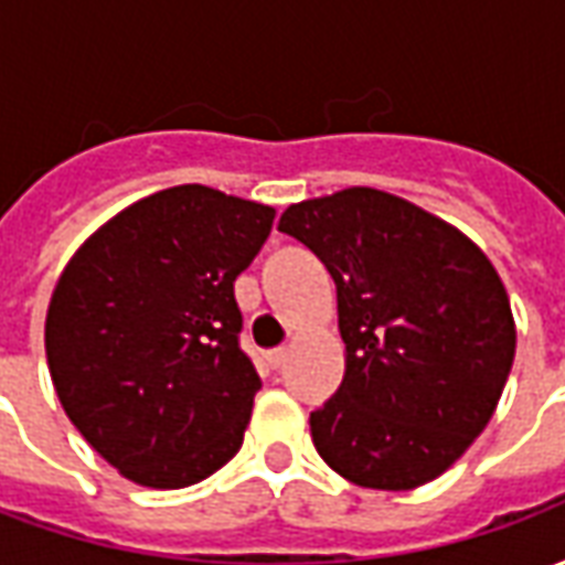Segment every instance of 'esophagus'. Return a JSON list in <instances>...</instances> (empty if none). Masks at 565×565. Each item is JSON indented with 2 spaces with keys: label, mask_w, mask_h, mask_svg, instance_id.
Returning a JSON list of instances; mask_svg holds the SVG:
<instances>
[{
  "label": "esophagus",
  "mask_w": 565,
  "mask_h": 565,
  "mask_svg": "<svg viewBox=\"0 0 565 565\" xmlns=\"http://www.w3.org/2000/svg\"><path fill=\"white\" fill-rule=\"evenodd\" d=\"M287 360V348H271V351H263V363L269 369H278Z\"/></svg>",
  "instance_id": "34e87169"
}]
</instances>
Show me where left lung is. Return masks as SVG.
<instances>
[{
	"label": "left lung",
	"instance_id": "left-lung-1",
	"mask_svg": "<svg viewBox=\"0 0 565 565\" xmlns=\"http://www.w3.org/2000/svg\"><path fill=\"white\" fill-rule=\"evenodd\" d=\"M335 281L344 379L311 438L323 462L372 490H412L462 457L497 412L514 320L497 269L450 223L372 186L281 214Z\"/></svg>",
	"mask_w": 565,
	"mask_h": 565
}]
</instances>
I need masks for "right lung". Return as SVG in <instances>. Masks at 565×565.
Returning <instances> with one entry per match:
<instances>
[{"label":"right lung","mask_w":565,"mask_h":565,"mask_svg":"<svg viewBox=\"0 0 565 565\" xmlns=\"http://www.w3.org/2000/svg\"><path fill=\"white\" fill-rule=\"evenodd\" d=\"M275 209L202 184L160 190L78 247L44 323L56 396L129 481L190 487L242 448L259 375L233 284Z\"/></svg>","instance_id":"1"}]
</instances>
